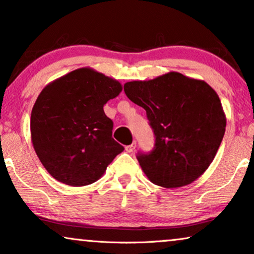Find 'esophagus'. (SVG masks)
<instances>
[{
	"label": "esophagus",
	"mask_w": 254,
	"mask_h": 254,
	"mask_svg": "<svg viewBox=\"0 0 254 254\" xmlns=\"http://www.w3.org/2000/svg\"><path fill=\"white\" fill-rule=\"evenodd\" d=\"M135 147H136V142H133V143L127 145L126 147V151L127 152H133L135 150Z\"/></svg>",
	"instance_id": "34e87169"
}]
</instances>
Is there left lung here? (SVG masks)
<instances>
[{"label": "left lung", "instance_id": "8db88e82", "mask_svg": "<svg viewBox=\"0 0 254 254\" xmlns=\"http://www.w3.org/2000/svg\"><path fill=\"white\" fill-rule=\"evenodd\" d=\"M124 90L145 110L155 134L154 149L136 156L148 179L177 189L199 178L213 162L227 126L215 90L176 71L150 81L127 82Z\"/></svg>", "mask_w": 254, "mask_h": 254}]
</instances>
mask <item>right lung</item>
Returning <instances> with one entry per match:
<instances>
[{
	"mask_svg": "<svg viewBox=\"0 0 254 254\" xmlns=\"http://www.w3.org/2000/svg\"><path fill=\"white\" fill-rule=\"evenodd\" d=\"M123 90L117 79L79 68L45 86L31 113V138L48 173L69 186L95 183L124 147L112 137L104 105Z\"/></svg>",
	"mask_w": 254,
	"mask_h": 254,
	"instance_id": "right-lung-1",
	"label": "right lung"
}]
</instances>
